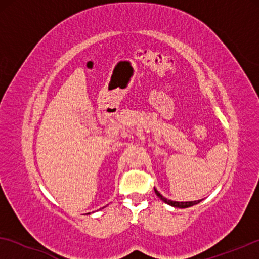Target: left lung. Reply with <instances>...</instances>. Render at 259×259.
Wrapping results in <instances>:
<instances>
[{
    "label": "left lung",
    "instance_id": "left-lung-1",
    "mask_svg": "<svg viewBox=\"0 0 259 259\" xmlns=\"http://www.w3.org/2000/svg\"><path fill=\"white\" fill-rule=\"evenodd\" d=\"M154 191H155V194L160 198V199L164 201V203L171 205L173 207H179V208H186V207H190V206H193V205H196L198 203H200L201 200H194V201H175V200H169L167 198H165L162 194L159 192V191L155 189L154 187Z\"/></svg>",
    "mask_w": 259,
    "mask_h": 259
}]
</instances>
